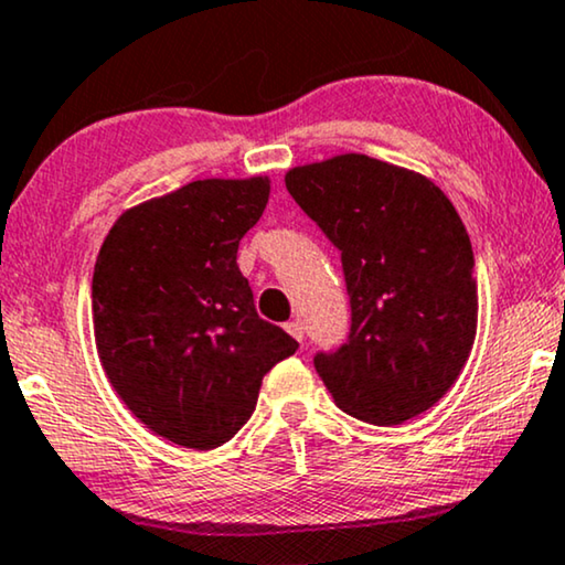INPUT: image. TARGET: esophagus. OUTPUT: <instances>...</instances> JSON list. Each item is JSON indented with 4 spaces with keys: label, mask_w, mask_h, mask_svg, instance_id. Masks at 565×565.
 Segmentation results:
<instances>
[{
    "label": "esophagus",
    "mask_w": 565,
    "mask_h": 565,
    "mask_svg": "<svg viewBox=\"0 0 565 565\" xmlns=\"http://www.w3.org/2000/svg\"><path fill=\"white\" fill-rule=\"evenodd\" d=\"M284 328H287V333H289V335H295V339L299 341V344H302V339H305V328H302V323H299V320H289V323L284 326Z\"/></svg>",
    "instance_id": "obj_1"
}]
</instances>
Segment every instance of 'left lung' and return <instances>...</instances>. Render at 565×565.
Segmentation results:
<instances>
[{
	"mask_svg": "<svg viewBox=\"0 0 565 565\" xmlns=\"http://www.w3.org/2000/svg\"><path fill=\"white\" fill-rule=\"evenodd\" d=\"M341 249L352 333L316 370L339 409L402 425L438 404L477 335L475 255L461 216L419 171L339 153L284 177Z\"/></svg>",
	"mask_w": 565,
	"mask_h": 565,
	"instance_id": "obj_1",
	"label": "left lung"
}]
</instances>
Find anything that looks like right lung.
<instances>
[{
    "instance_id": "add662e5",
    "label": "right lung",
    "mask_w": 565,
    "mask_h": 565,
    "mask_svg": "<svg viewBox=\"0 0 565 565\" xmlns=\"http://www.w3.org/2000/svg\"><path fill=\"white\" fill-rule=\"evenodd\" d=\"M266 174L195 180L111 224L93 268L96 352L148 430L182 448L232 440L263 375L297 352L258 318L237 247L268 205Z\"/></svg>"
}]
</instances>
